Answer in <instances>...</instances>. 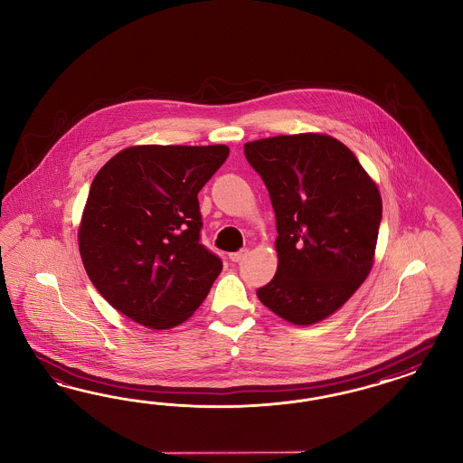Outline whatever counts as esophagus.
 I'll return each instance as SVG.
<instances>
[{
  "label": "esophagus",
  "instance_id": "obj_1",
  "mask_svg": "<svg viewBox=\"0 0 463 463\" xmlns=\"http://www.w3.org/2000/svg\"><path fill=\"white\" fill-rule=\"evenodd\" d=\"M246 254H248V250H239V251L231 252V254H229V260H231L232 263H239L241 260H244Z\"/></svg>",
  "mask_w": 463,
  "mask_h": 463
}]
</instances>
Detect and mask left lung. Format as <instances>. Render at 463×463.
Segmentation results:
<instances>
[{"instance_id": "left-lung-1", "label": "left lung", "mask_w": 463, "mask_h": 463, "mask_svg": "<svg viewBox=\"0 0 463 463\" xmlns=\"http://www.w3.org/2000/svg\"><path fill=\"white\" fill-rule=\"evenodd\" d=\"M277 217L279 268L258 298L288 323H319L368 277L382 198L356 156L321 134L244 144Z\"/></svg>"}]
</instances>
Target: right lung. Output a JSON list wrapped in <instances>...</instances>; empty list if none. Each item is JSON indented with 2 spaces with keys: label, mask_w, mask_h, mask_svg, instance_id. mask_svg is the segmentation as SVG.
Listing matches in <instances>:
<instances>
[{
  "label": "right lung",
  "mask_w": 463,
  "mask_h": 463,
  "mask_svg": "<svg viewBox=\"0 0 463 463\" xmlns=\"http://www.w3.org/2000/svg\"><path fill=\"white\" fill-rule=\"evenodd\" d=\"M227 156V146H136L95 176L81 260L101 297L132 321L175 327L211 292L222 260L200 242L196 195Z\"/></svg>",
  "instance_id": "add662e5"
}]
</instances>
